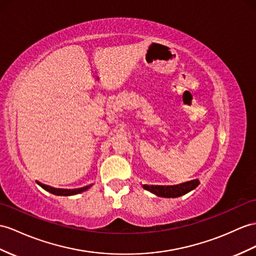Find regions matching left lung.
I'll use <instances>...</instances> for the list:
<instances>
[{"label":"left lung","instance_id":"obj_1","mask_svg":"<svg viewBox=\"0 0 256 256\" xmlns=\"http://www.w3.org/2000/svg\"><path fill=\"white\" fill-rule=\"evenodd\" d=\"M200 184V182L198 179L191 180V182H186L184 184H180L177 186H143L146 190L154 193L155 196H162V198H178L182 196L186 193L196 189V186Z\"/></svg>","mask_w":256,"mask_h":256}]
</instances>
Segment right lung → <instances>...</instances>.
Segmentation results:
<instances>
[{"label": "right lung", "instance_id": "obj_1", "mask_svg": "<svg viewBox=\"0 0 256 256\" xmlns=\"http://www.w3.org/2000/svg\"><path fill=\"white\" fill-rule=\"evenodd\" d=\"M39 184L42 186L43 189L46 190L48 192L52 193V194L63 196L78 194V193H81V192H84L86 190H88L91 186V184H90V186H84V188H79V189H56V188H53V186H50L43 184H40V182H39Z\"/></svg>", "mask_w": 256, "mask_h": 256}]
</instances>
